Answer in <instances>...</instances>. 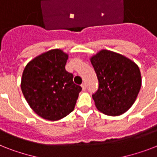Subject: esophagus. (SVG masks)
<instances>
[{"label": "esophagus", "mask_w": 157, "mask_h": 157, "mask_svg": "<svg viewBox=\"0 0 157 157\" xmlns=\"http://www.w3.org/2000/svg\"><path fill=\"white\" fill-rule=\"evenodd\" d=\"M81 87H82V90H83L84 91L86 90V83L82 84V85H81Z\"/></svg>", "instance_id": "34e87169"}]
</instances>
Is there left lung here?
<instances>
[{
  "mask_svg": "<svg viewBox=\"0 0 157 157\" xmlns=\"http://www.w3.org/2000/svg\"><path fill=\"white\" fill-rule=\"evenodd\" d=\"M90 62L98 80V89L92 97L98 111L120 116L131 107L142 86L140 70L124 55L102 50Z\"/></svg>",
  "mask_w": 157,
  "mask_h": 157,
  "instance_id": "1",
  "label": "left lung"
}]
</instances>
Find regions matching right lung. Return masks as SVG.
<instances>
[{
    "instance_id": "right-lung-1",
    "label": "right lung",
    "mask_w": 157,
    "mask_h": 157,
    "mask_svg": "<svg viewBox=\"0 0 157 157\" xmlns=\"http://www.w3.org/2000/svg\"><path fill=\"white\" fill-rule=\"evenodd\" d=\"M68 55L50 50L31 60L23 70L21 89L34 112L48 121H58L74 110L81 87L65 69Z\"/></svg>"
}]
</instances>
